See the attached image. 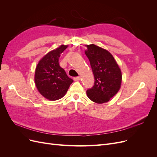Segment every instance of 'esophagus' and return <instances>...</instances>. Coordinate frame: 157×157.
<instances>
[{
    "mask_svg": "<svg viewBox=\"0 0 157 157\" xmlns=\"http://www.w3.org/2000/svg\"><path fill=\"white\" fill-rule=\"evenodd\" d=\"M74 80H75V81H78V80H79L80 79V77H74L73 78Z\"/></svg>",
    "mask_w": 157,
    "mask_h": 157,
    "instance_id": "1",
    "label": "esophagus"
}]
</instances>
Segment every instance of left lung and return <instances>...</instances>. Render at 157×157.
I'll return each mask as SVG.
<instances>
[{"mask_svg":"<svg viewBox=\"0 0 157 157\" xmlns=\"http://www.w3.org/2000/svg\"><path fill=\"white\" fill-rule=\"evenodd\" d=\"M85 54L94 75V86L87 90L89 99L95 103L109 101L120 90L122 73L110 52L95 44L86 45Z\"/></svg>","mask_w":157,"mask_h":157,"instance_id":"obj_1","label":"left lung"}]
</instances>
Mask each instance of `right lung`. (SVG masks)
<instances>
[{"label":"right lung","instance_id":"obj_1","mask_svg":"<svg viewBox=\"0 0 157 157\" xmlns=\"http://www.w3.org/2000/svg\"><path fill=\"white\" fill-rule=\"evenodd\" d=\"M67 48V45H61L50 51L39 61L36 67V87L42 96L51 101L63 98L73 82L59 64L60 54Z\"/></svg>","mask_w":157,"mask_h":157}]
</instances>
